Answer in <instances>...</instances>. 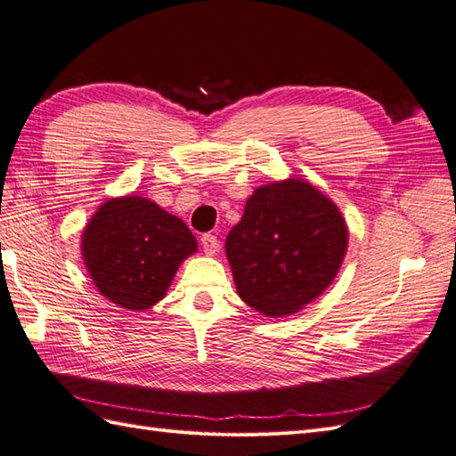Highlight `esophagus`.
I'll return each instance as SVG.
<instances>
[{"mask_svg":"<svg viewBox=\"0 0 456 456\" xmlns=\"http://www.w3.org/2000/svg\"><path fill=\"white\" fill-rule=\"evenodd\" d=\"M201 247L207 255H216L218 253V240L213 233H203L201 236Z\"/></svg>","mask_w":456,"mask_h":456,"instance_id":"1","label":"esophagus"}]
</instances>
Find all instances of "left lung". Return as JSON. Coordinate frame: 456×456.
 <instances>
[{"mask_svg": "<svg viewBox=\"0 0 456 456\" xmlns=\"http://www.w3.org/2000/svg\"><path fill=\"white\" fill-rule=\"evenodd\" d=\"M224 247L241 300L281 317L306 306L335 280L348 228L320 190L287 178L253 191Z\"/></svg>", "mask_w": 456, "mask_h": 456, "instance_id": "1", "label": "left lung"}]
</instances>
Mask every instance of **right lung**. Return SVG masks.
<instances>
[{"label":"right lung","mask_w":456,"mask_h":456,"mask_svg":"<svg viewBox=\"0 0 456 456\" xmlns=\"http://www.w3.org/2000/svg\"><path fill=\"white\" fill-rule=\"evenodd\" d=\"M198 251L181 218L141 196L108 200L81 236V255L99 293L127 310L159 302L181 266Z\"/></svg>","instance_id":"1"}]
</instances>
